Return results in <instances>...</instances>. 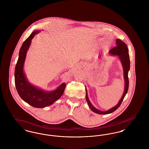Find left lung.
Wrapping results in <instances>:
<instances>
[{"mask_svg":"<svg viewBox=\"0 0 149 149\" xmlns=\"http://www.w3.org/2000/svg\"><path fill=\"white\" fill-rule=\"evenodd\" d=\"M116 46L112 49L109 51V53L110 55L112 56H117L120 60L121 64L123 67V77H124V81H125V91L121 97L120 100H119L118 103L116 106L112 107L110 109L106 111H102L98 110L96 108L93 106L91 102H90L88 96V93L87 89L85 88V91H86V100L88 103V106L91 108V109L92 111L93 112L99 114H107L111 113L115 111L120 106V104L122 103L123 100L124 99L126 94L127 93L128 89V84H129V81L128 78V71L130 70V56L128 54V50L127 46L126 44L123 41H122L120 39L116 40Z\"/></svg>","mask_w":149,"mask_h":149,"instance_id":"obj_1","label":"left lung"}]
</instances>
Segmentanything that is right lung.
Instances as JSON below:
<instances>
[{"label": "right lung", "mask_w": 149, "mask_h": 149, "mask_svg": "<svg viewBox=\"0 0 149 149\" xmlns=\"http://www.w3.org/2000/svg\"><path fill=\"white\" fill-rule=\"evenodd\" d=\"M39 32L40 31L33 32L23 43L15 65L14 80L16 89L22 99L33 107L41 108L52 104L59 99L64 93L66 84L63 83L55 91L49 92L31 84L27 79L23 70L27 52L32 40Z\"/></svg>", "instance_id": "right-lung-1"}]
</instances>
